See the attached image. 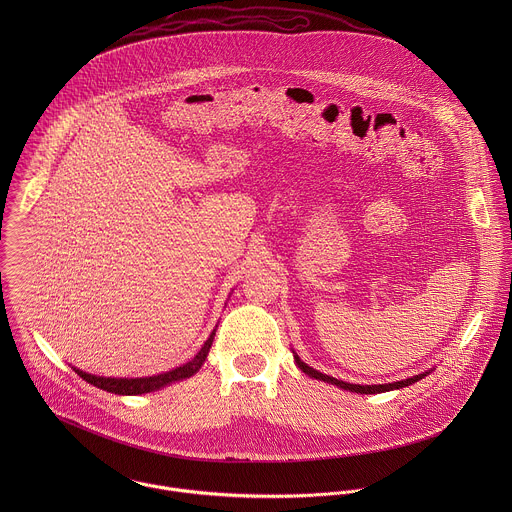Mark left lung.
<instances>
[{"mask_svg":"<svg viewBox=\"0 0 512 512\" xmlns=\"http://www.w3.org/2000/svg\"><path fill=\"white\" fill-rule=\"evenodd\" d=\"M293 359H295L297 366H299L305 374H309L311 378H317V380H323V382H331V384H335V386H339V388H345V390L357 392V394H378V392H388V390L404 388V386H410V384L418 382L420 378H424V376L428 374V372H426V374H416V376H412V378H406V380H400V382H392V384H374V386L365 384V386H361V384H351V382H343V380H337V378H333V376H327V374H323V372H319V370L305 365L297 355H293Z\"/></svg>","mask_w":512,"mask_h":512,"instance_id":"obj_1","label":"left lung"}]
</instances>
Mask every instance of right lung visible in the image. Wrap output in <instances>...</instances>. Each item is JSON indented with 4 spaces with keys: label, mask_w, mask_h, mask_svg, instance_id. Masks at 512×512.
<instances>
[{
    "label": "right lung",
    "mask_w": 512,
    "mask_h": 512,
    "mask_svg": "<svg viewBox=\"0 0 512 512\" xmlns=\"http://www.w3.org/2000/svg\"><path fill=\"white\" fill-rule=\"evenodd\" d=\"M213 339H215V333H211V337L207 339V343L203 345V349L195 355V359H191L187 365L177 366L169 372H163V374H155V376H146V378H104V376H94V374H88V372H82L78 368H74V372L90 382L92 386L96 388H102L106 392H114V394H126V396H134V394H146V392H153L165 384H171L175 380H183V378H189L193 376L201 365L205 363L207 355H209V349L213 345Z\"/></svg>",
    "instance_id": "add662e5"
}]
</instances>
